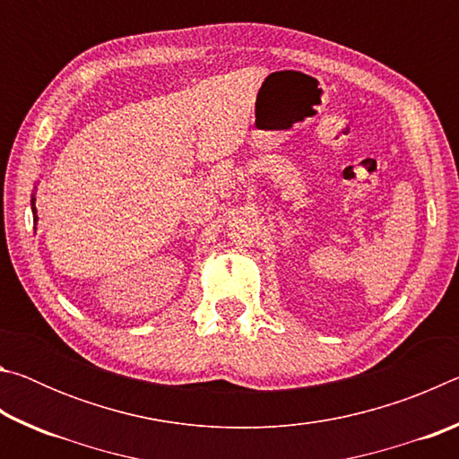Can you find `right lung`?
Returning a JSON list of instances; mask_svg holds the SVG:
<instances>
[{
    "mask_svg": "<svg viewBox=\"0 0 459 459\" xmlns=\"http://www.w3.org/2000/svg\"><path fill=\"white\" fill-rule=\"evenodd\" d=\"M36 188V186H34ZM30 204H32V214H34V222H38V214H36V190L32 192V200H30ZM36 229V227H34Z\"/></svg>",
    "mask_w": 459,
    "mask_h": 459,
    "instance_id": "obj_1",
    "label": "right lung"
}]
</instances>
